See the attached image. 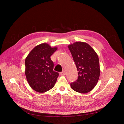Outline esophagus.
Wrapping results in <instances>:
<instances>
[{
	"label": "esophagus",
	"mask_w": 124,
	"mask_h": 124,
	"mask_svg": "<svg viewBox=\"0 0 124 124\" xmlns=\"http://www.w3.org/2000/svg\"><path fill=\"white\" fill-rule=\"evenodd\" d=\"M60 74L62 75V76H65L66 74V71L65 70H63V71H62V72L60 73Z\"/></svg>",
	"instance_id": "esophagus-1"
}]
</instances>
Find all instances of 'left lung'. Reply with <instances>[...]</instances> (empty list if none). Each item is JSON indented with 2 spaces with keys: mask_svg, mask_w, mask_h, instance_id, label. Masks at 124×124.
<instances>
[{
  "mask_svg": "<svg viewBox=\"0 0 124 124\" xmlns=\"http://www.w3.org/2000/svg\"><path fill=\"white\" fill-rule=\"evenodd\" d=\"M78 71L77 80L70 84L74 91L88 93L95 87L100 76L99 58L87 43L77 42L68 46Z\"/></svg>",
  "mask_w": 124,
  "mask_h": 124,
  "instance_id": "8db88e82",
  "label": "left lung"
}]
</instances>
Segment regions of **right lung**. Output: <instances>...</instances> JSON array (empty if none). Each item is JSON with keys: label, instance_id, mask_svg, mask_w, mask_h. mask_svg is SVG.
I'll return each mask as SVG.
<instances>
[{"label": "right lung", "instance_id": "1", "mask_svg": "<svg viewBox=\"0 0 124 124\" xmlns=\"http://www.w3.org/2000/svg\"><path fill=\"white\" fill-rule=\"evenodd\" d=\"M57 48L46 43L36 46L25 59V75L30 86L35 91L44 93L53 88L59 73L53 70L51 56Z\"/></svg>", "mask_w": 124, "mask_h": 124}]
</instances>
